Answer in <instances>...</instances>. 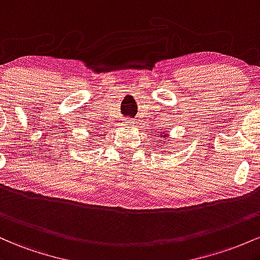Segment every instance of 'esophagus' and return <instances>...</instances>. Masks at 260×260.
I'll return each instance as SVG.
<instances>
[{
	"instance_id": "34e87169",
	"label": "esophagus",
	"mask_w": 260,
	"mask_h": 260,
	"mask_svg": "<svg viewBox=\"0 0 260 260\" xmlns=\"http://www.w3.org/2000/svg\"><path fill=\"white\" fill-rule=\"evenodd\" d=\"M126 125H127V126H130V125H131V119H127V120H126Z\"/></svg>"
}]
</instances>
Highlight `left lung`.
<instances>
[{
    "label": "left lung",
    "mask_w": 260,
    "mask_h": 260,
    "mask_svg": "<svg viewBox=\"0 0 260 260\" xmlns=\"http://www.w3.org/2000/svg\"><path fill=\"white\" fill-rule=\"evenodd\" d=\"M161 138H165V135H163V136H161ZM166 142H167V141H166Z\"/></svg>",
    "instance_id": "obj_1"
}]
</instances>
